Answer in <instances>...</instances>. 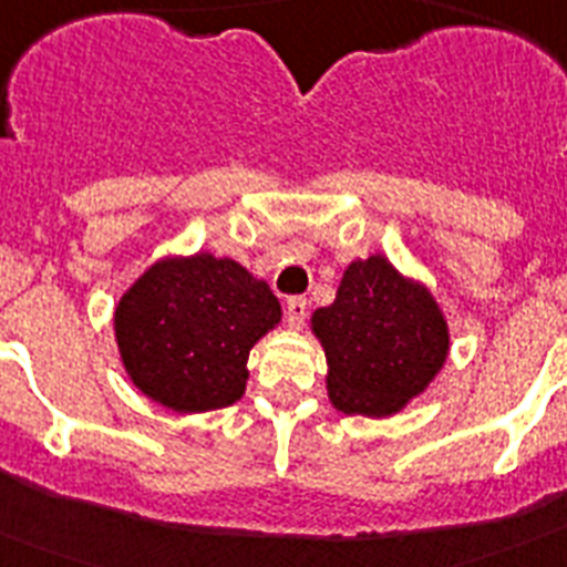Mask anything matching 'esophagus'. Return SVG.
Here are the masks:
<instances>
[{
    "label": "esophagus",
    "instance_id": "obj_1",
    "mask_svg": "<svg viewBox=\"0 0 567 567\" xmlns=\"http://www.w3.org/2000/svg\"><path fill=\"white\" fill-rule=\"evenodd\" d=\"M307 320V298H289L287 300V323L292 329L303 327Z\"/></svg>",
    "mask_w": 567,
    "mask_h": 567
}]
</instances>
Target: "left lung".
I'll return each mask as SVG.
<instances>
[{"mask_svg":"<svg viewBox=\"0 0 567 567\" xmlns=\"http://www.w3.org/2000/svg\"><path fill=\"white\" fill-rule=\"evenodd\" d=\"M329 363V398L346 414L385 417L417 398L449 354L432 292L383 258L354 260L332 307L312 315Z\"/></svg>","mask_w":567,"mask_h":567,"instance_id":"1","label":"left lung"}]
</instances>
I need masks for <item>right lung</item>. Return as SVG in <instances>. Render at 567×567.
I'll use <instances>...</instances> for the list:
<instances>
[{"label":"right lung","mask_w":567,"mask_h":567,"mask_svg":"<svg viewBox=\"0 0 567 567\" xmlns=\"http://www.w3.org/2000/svg\"><path fill=\"white\" fill-rule=\"evenodd\" d=\"M280 320L267 287L229 258L158 260L124 292L115 340L124 369L173 412L224 409L247 389V358Z\"/></svg>","instance_id":"obj_1"}]
</instances>
